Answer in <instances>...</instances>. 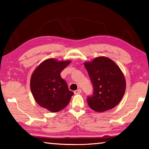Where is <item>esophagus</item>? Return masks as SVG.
I'll return each mask as SVG.
<instances>
[{
    "mask_svg": "<svg viewBox=\"0 0 149 149\" xmlns=\"http://www.w3.org/2000/svg\"><path fill=\"white\" fill-rule=\"evenodd\" d=\"M81 89H77V90H75L74 91V94H79V93H81Z\"/></svg>",
    "mask_w": 149,
    "mask_h": 149,
    "instance_id": "esophagus-1",
    "label": "esophagus"
}]
</instances>
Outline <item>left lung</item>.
<instances>
[{
  "mask_svg": "<svg viewBox=\"0 0 149 149\" xmlns=\"http://www.w3.org/2000/svg\"><path fill=\"white\" fill-rule=\"evenodd\" d=\"M93 91L87 97L89 107L93 111L104 112L113 109L121 100L125 91V79L119 67L106 57H97L85 62Z\"/></svg>",
  "mask_w": 149,
  "mask_h": 149,
  "instance_id": "left-lung-1",
  "label": "left lung"
}]
</instances>
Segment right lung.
Wrapping results in <instances>:
<instances>
[{"instance_id":"1","label":"right lung","mask_w":149,"mask_h":149,"mask_svg":"<svg viewBox=\"0 0 149 149\" xmlns=\"http://www.w3.org/2000/svg\"><path fill=\"white\" fill-rule=\"evenodd\" d=\"M70 61L47 59L34 71L30 89L38 105L52 113L60 111L68 105L74 93L68 89L60 73Z\"/></svg>"}]
</instances>
